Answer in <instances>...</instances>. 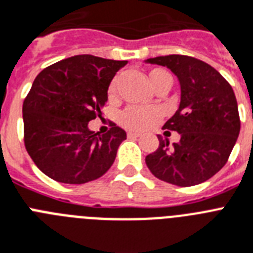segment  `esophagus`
<instances>
[{
  "mask_svg": "<svg viewBox=\"0 0 253 253\" xmlns=\"http://www.w3.org/2000/svg\"><path fill=\"white\" fill-rule=\"evenodd\" d=\"M139 133H134V131H128V138H138Z\"/></svg>",
  "mask_w": 253,
  "mask_h": 253,
  "instance_id": "obj_1",
  "label": "esophagus"
}]
</instances>
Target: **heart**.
Returning a JSON list of instances; mask_svg holds the SVG:
<instances>
[{
	"label": "heart",
	"instance_id": "b5f03b06",
	"mask_svg": "<svg viewBox=\"0 0 253 253\" xmlns=\"http://www.w3.org/2000/svg\"><path fill=\"white\" fill-rule=\"evenodd\" d=\"M151 86L158 90L159 87L172 85V77L163 68H152L147 74ZM118 93V77H115L108 86V98L115 99ZM160 112L156 108H141V107H128L120 115L119 122L124 128L133 131H141L151 126L159 119Z\"/></svg>",
	"mask_w": 253,
	"mask_h": 253
}]
</instances>
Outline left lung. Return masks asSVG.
Returning a JSON list of instances; mask_svg holds the SVG:
<instances>
[{
    "label": "left lung",
    "instance_id": "8db88e82",
    "mask_svg": "<svg viewBox=\"0 0 253 253\" xmlns=\"http://www.w3.org/2000/svg\"><path fill=\"white\" fill-rule=\"evenodd\" d=\"M149 63L168 67L181 85L177 111L163 129L174 130L181 139L146 156L156 178L177 186H194L214 176L226 164L241 130L238 103L231 85L203 60L187 55L156 56Z\"/></svg>",
    "mask_w": 253,
    "mask_h": 253
}]
</instances>
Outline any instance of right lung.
Listing matches in <instances>:
<instances>
[{"label": "right lung", "instance_id": "add662e5", "mask_svg": "<svg viewBox=\"0 0 253 253\" xmlns=\"http://www.w3.org/2000/svg\"><path fill=\"white\" fill-rule=\"evenodd\" d=\"M126 63L84 54L37 75L23 102L24 146L47 177L80 185L111 168L126 133L111 123L107 133L95 134L87 123L101 118L110 83Z\"/></svg>", "mask_w": 253, "mask_h": 253}]
</instances>
